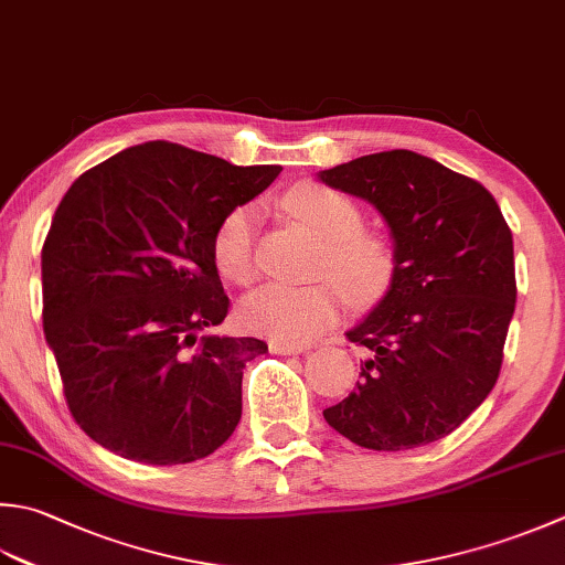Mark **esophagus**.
<instances>
[{
	"label": "esophagus",
	"mask_w": 565,
	"mask_h": 565,
	"mask_svg": "<svg viewBox=\"0 0 565 565\" xmlns=\"http://www.w3.org/2000/svg\"><path fill=\"white\" fill-rule=\"evenodd\" d=\"M269 350L274 355H301L306 345H294V342H281V340H271Z\"/></svg>",
	"instance_id": "1"
}]
</instances>
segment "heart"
<instances>
[{
    "label": "heart",
    "instance_id": "obj_1",
    "mask_svg": "<svg viewBox=\"0 0 565 565\" xmlns=\"http://www.w3.org/2000/svg\"><path fill=\"white\" fill-rule=\"evenodd\" d=\"M289 213L326 242L313 286L269 284L247 298L245 323L281 342L313 340L335 323L345 294L352 303L370 306L390 294L396 279V249L377 232H367L355 201L323 183H298L284 195ZM259 215L254 205H237L220 220L213 235V259L220 274L237 286L259 279L257 254Z\"/></svg>",
    "mask_w": 565,
    "mask_h": 565
}]
</instances>
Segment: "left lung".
<instances>
[{"mask_svg":"<svg viewBox=\"0 0 565 565\" xmlns=\"http://www.w3.org/2000/svg\"><path fill=\"white\" fill-rule=\"evenodd\" d=\"M320 179L380 210L399 262L390 294L348 330L370 360L326 422L370 450L434 444L500 377L516 301L512 230L482 183L406 149L340 163Z\"/></svg>","mask_w":565,"mask_h":565,"instance_id":"1","label":"left lung"}]
</instances>
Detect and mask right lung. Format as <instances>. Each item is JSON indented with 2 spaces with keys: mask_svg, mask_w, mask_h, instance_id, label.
Listing matches in <instances>:
<instances>
[{
  "mask_svg": "<svg viewBox=\"0 0 565 565\" xmlns=\"http://www.w3.org/2000/svg\"><path fill=\"white\" fill-rule=\"evenodd\" d=\"M279 171L147 141L63 195L41 249L43 333L65 404L95 444L183 466L237 428L242 370L267 342L198 338L230 311L213 235Z\"/></svg>",
  "mask_w": 565,
  "mask_h": 565,
  "instance_id": "add662e5",
  "label": "right lung"
}]
</instances>
